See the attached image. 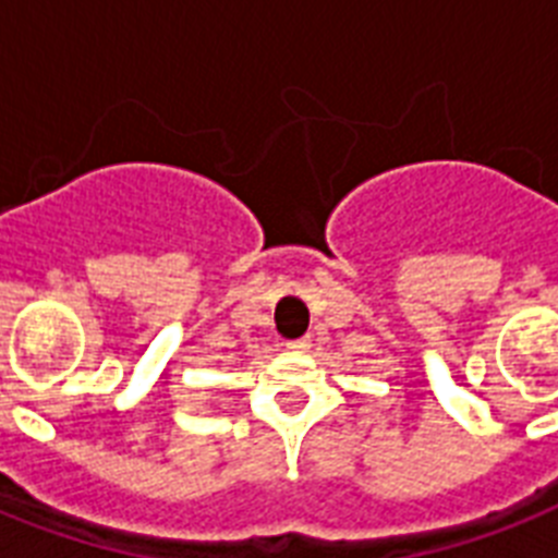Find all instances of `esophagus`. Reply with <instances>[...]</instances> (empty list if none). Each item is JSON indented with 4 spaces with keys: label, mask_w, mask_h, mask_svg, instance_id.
Masks as SVG:
<instances>
[{
    "label": "esophagus",
    "mask_w": 558,
    "mask_h": 558,
    "mask_svg": "<svg viewBox=\"0 0 558 558\" xmlns=\"http://www.w3.org/2000/svg\"><path fill=\"white\" fill-rule=\"evenodd\" d=\"M287 347H289V350H292V352H306V350H310V347H312V341H310V338H298V341H289Z\"/></svg>",
    "instance_id": "1"
}]
</instances>
